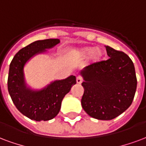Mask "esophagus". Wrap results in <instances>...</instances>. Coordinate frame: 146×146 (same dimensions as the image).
<instances>
[{
    "mask_svg": "<svg viewBox=\"0 0 146 146\" xmlns=\"http://www.w3.org/2000/svg\"><path fill=\"white\" fill-rule=\"evenodd\" d=\"M83 82V78H82L81 76H77L76 77V83L79 84H80Z\"/></svg>",
    "mask_w": 146,
    "mask_h": 146,
    "instance_id": "34e87169",
    "label": "esophagus"
}]
</instances>
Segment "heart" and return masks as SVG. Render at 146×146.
<instances>
[{"label":"heart","mask_w":146,"mask_h":146,"mask_svg":"<svg viewBox=\"0 0 146 146\" xmlns=\"http://www.w3.org/2000/svg\"><path fill=\"white\" fill-rule=\"evenodd\" d=\"M102 51L99 48H93L86 46L83 48L73 49L70 52V56L76 60H82L89 56V59L93 62H98L102 57Z\"/></svg>","instance_id":"1"}]
</instances>
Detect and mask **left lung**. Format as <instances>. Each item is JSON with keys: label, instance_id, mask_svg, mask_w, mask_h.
<instances>
[{"label": "left lung", "instance_id": "1", "mask_svg": "<svg viewBox=\"0 0 146 146\" xmlns=\"http://www.w3.org/2000/svg\"><path fill=\"white\" fill-rule=\"evenodd\" d=\"M105 47L110 59L87 66L80 73L84 78L83 108L90 117L108 121L130 107L137 79L133 62L128 55Z\"/></svg>", "mask_w": 146, "mask_h": 146}]
</instances>
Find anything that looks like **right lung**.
Listing matches in <instances>:
<instances>
[{
    "instance_id": "1",
    "label": "right lung",
    "mask_w": 146,
    "mask_h": 146,
    "mask_svg": "<svg viewBox=\"0 0 146 146\" xmlns=\"http://www.w3.org/2000/svg\"><path fill=\"white\" fill-rule=\"evenodd\" d=\"M60 42L57 38L38 40L24 47L16 53L10 64L7 89L13 103L19 111L36 121H48L59 114L65 95L76 84V76H70L55 80L41 90L27 86L24 67L26 62L38 54L46 52Z\"/></svg>"
}]
</instances>
